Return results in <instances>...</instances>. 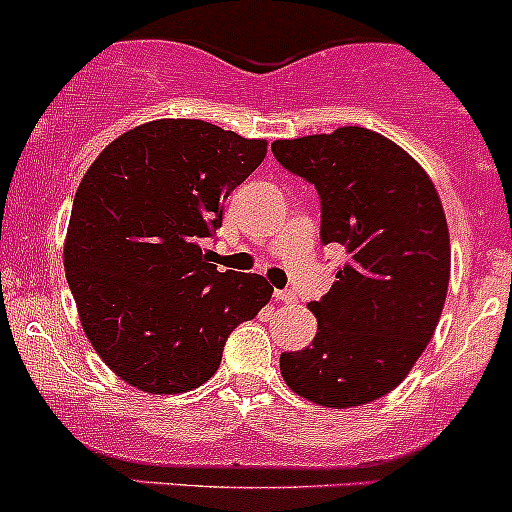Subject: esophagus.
Returning a JSON list of instances; mask_svg holds the SVG:
<instances>
[{
  "instance_id": "esophagus-1",
  "label": "esophagus",
  "mask_w": 512,
  "mask_h": 512,
  "mask_svg": "<svg viewBox=\"0 0 512 512\" xmlns=\"http://www.w3.org/2000/svg\"><path fill=\"white\" fill-rule=\"evenodd\" d=\"M277 302H297V294L292 289H275Z\"/></svg>"
}]
</instances>
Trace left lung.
<instances>
[{"mask_svg":"<svg viewBox=\"0 0 512 512\" xmlns=\"http://www.w3.org/2000/svg\"><path fill=\"white\" fill-rule=\"evenodd\" d=\"M282 168L317 188L322 242L347 250L319 302L317 337L282 352L294 394L327 409L381 399L406 379L436 332L451 277V240L426 170L359 126L275 141Z\"/></svg>","mask_w":512,"mask_h":512,"instance_id":"8db88e82","label":"left lung"}]
</instances>
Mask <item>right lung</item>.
<instances>
[{"instance_id": "obj_1", "label": "right lung", "mask_w": 512, "mask_h": 512, "mask_svg": "<svg viewBox=\"0 0 512 512\" xmlns=\"http://www.w3.org/2000/svg\"><path fill=\"white\" fill-rule=\"evenodd\" d=\"M265 141L193 118L143 123L86 170L64 245L81 327L108 369L148 394H183L218 371L237 324L272 297L260 275L220 272L203 250L225 198Z\"/></svg>"}]
</instances>
